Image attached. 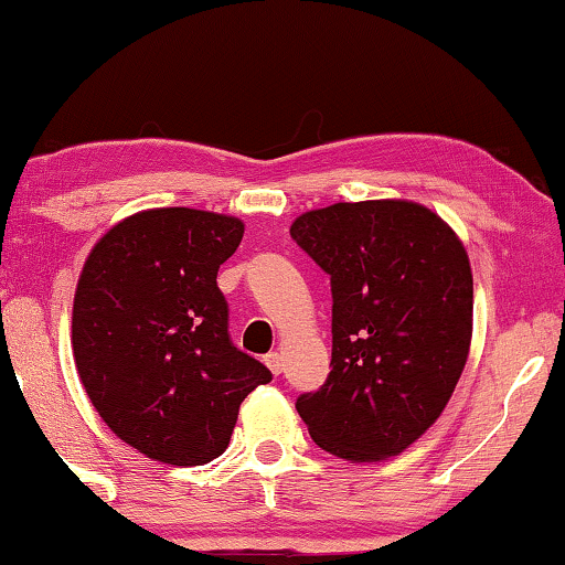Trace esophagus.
I'll use <instances>...</instances> for the list:
<instances>
[{
	"mask_svg": "<svg viewBox=\"0 0 565 565\" xmlns=\"http://www.w3.org/2000/svg\"><path fill=\"white\" fill-rule=\"evenodd\" d=\"M265 364L269 366V372H273V374H280L282 366H285L282 354H277V351H269V354L265 356Z\"/></svg>",
	"mask_w": 565,
	"mask_h": 565,
	"instance_id": "1",
	"label": "esophagus"
}]
</instances>
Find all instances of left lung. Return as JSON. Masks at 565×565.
I'll return each instance as SVG.
<instances>
[{"mask_svg": "<svg viewBox=\"0 0 565 565\" xmlns=\"http://www.w3.org/2000/svg\"><path fill=\"white\" fill-rule=\"evenodd\" d=\"M290 236L331 277V372L296 399L310 438L347 461L405 451L459 382L473 280L463 244L411 201L333 203Z\"/></svg>", "mask_w": 565, "mask_h": 565, "instance_id": "obj_1", "label": "left lung"}]
</instances>
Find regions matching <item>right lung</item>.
Listing matches in <instances>:
<instances>
[{"mask_svg": "<svg viewBox=\"0 0 565 565\" xmlns=\"http://www.w3.org/2000/svg\"><path fill=\"white\" fill-rule=\"evenodd\" d=\"M244 224L195 209H152L106 232L73 300V356L96 413L154 461L222 456L242 399L273 380L228 337L216 275Z\"/></svg>", "mask_w": 565, "mask_h": 565, "instance_id": "add662e5", "label": "right lung"}]
</instances>
